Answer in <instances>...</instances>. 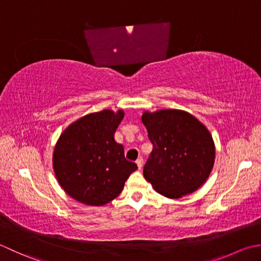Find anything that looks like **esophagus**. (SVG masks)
I'll use <instances>...</instances> for the list:
<instances>
[{
	"label": "esophagus",
	"mask_w": 261,
	"mask_h": 261,
	"mask_svg": "<svg viewBox=\"0 0 261 261\" xmlns=\"http://www.w3.org/2000/svg\"><path fill=\"white\" fill-rule=\"evenodd\" d=\"M136 163H137V167H138V169H142L143 168V164H144V160H143L142 158H138L137 160H136Z\"/></svg>",
	"instance_id": "1"
}]
</instances>
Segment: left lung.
I'll return each instance as SVG.
<instances>
[{"label": "left lung", "instance_id": "1", "mask_svg": "<svg viewBox=\"0 0 261 261\" xmlns=\"http://www.w3.org/2000/svg\"><path fill=\"white\" fill-rule=\"evenodd\" d=\"M142 121L153 144L143 174L158 193L180 198L194 193L212 171L215 146L200 121L182 110L144 113Z\"/></svg>", "mask_w": 261, "mask_h": 261}]
</instances>
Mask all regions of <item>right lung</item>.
Wrapping results in <instances>:
<instances>
[{
    "instance_id": "1",
    "label": "right lung",
    "mask_w": 261,
    "mask_h": 261,
    "mask_svg": "<svg viewBox=\"0 0 261 261\" xmlns=\"http://www.w3.org/2000/svg\"><path fill=\"white\" fill-rule=\"evenodd\" d=\"M124 111L102 110L82 117L62 133L53 164L58 182L80 203L101 206L118 196L137 169L126 160L115 132Z\"/></svg>"
}]
</instances>
